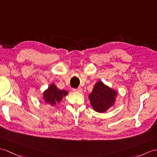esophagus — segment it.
<instances>
[{
    "instance_id": "34e87169",
    "label": "esophagus",
    "mask_w": 157,
    "mask_h": 157,
    "mask_svg": "<svg viewBox=\"0 0 157 157\" xmlns=\"http://www.w3.org/2000/svg\"><path fill=\"white\" fill-rule=\"evenodd\" d=\"M72 90L75 92H82V87H78V88H73Z\"/></svg>"
}]
</instances>
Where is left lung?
<instances>
[{
    "instance_id": "1",
    "label": "left lung",
    "mask_w": 157,
    "mask_h": 157,
    "mask_svg": "<svg viewBox=\"0 0 157 157\" xmlns=\"http://www.w3.org/2000/svg\"><path fill=\"white\" fill-rule=\"evenodd\" d=\"M116 92L105 86L102 82H98L94 86L89 96L90 103L93 109L98 112H104L114 104Z\"/></svg>"
}]
</instances>
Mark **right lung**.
Masks as SVG:
<instances>
[{
    "label": "right lung",
    "instance_id": "right-lung-1",
    "mask_svg": "<svg viewBox=\"0 0 157 157\" xmlns=\"http://www.w3.org/2000/svg\"><path fill=\"white\" fill-rule=\"evenodd\" d=\"M68 92L66 91L58 89L53 83L43 93V97L47 104L54 105L57 103H59L62 98L66 96Z\"/></svg>",
    "mask_w": 157,
    "mask_h": 157
}]
</instances>
